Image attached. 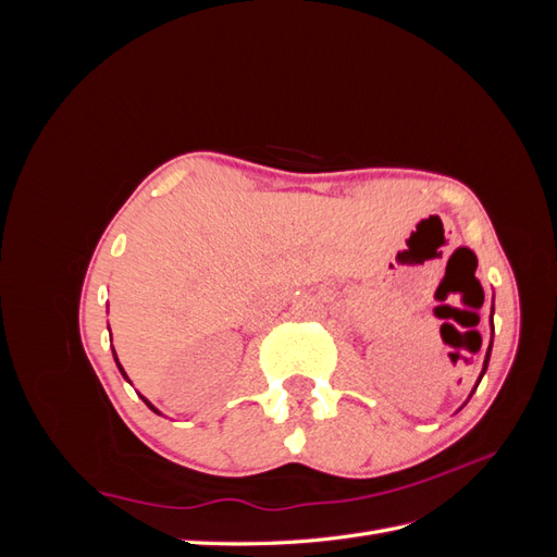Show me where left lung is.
Returning a JSON list of instances; mask_svg holds the SVG:
<instances>
[{
    "label": "left lung",
    "instance_id": "1",
    "mask_svg": "<svg viewBox=\"0 0 557 557\" xmlns=\"http://www.w3.org/2000/svg\"><path fill=\"white\" fill-rule=\"evenodd\" d=\"M487 360H491V348H487V352H485V362H483V374H485V369H487ZM481 374V376H483ZM481 381V379H479Z\"/></svg>",
    "mask_w": 557,
    "mask_h": 557
}]
</instances>
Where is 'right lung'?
Wrapping results in <instances>:
<instances>
[{
    "label": "right lung",
    "mask_w": 557,
    "mask_h": 557,
    "mask_svg": "<svg viewBox=\"0 0 557 557\" xmlns=\"http://www.w3.org/2000/svg\"><path fill=\"white\" fill-rule=\"evenodd\" d=\"M113 356H115V352H113ZM115 362H117V358H115ZM117 369H121V374H123V376H125V379H127V374H125V372H123V367H121V362H117ZM141 399H144V397H141ZM144 401H146V404H148V407H150V409H153V411H156V413H158V409H156V407H153V404H150V401H148V399H144Z\"/></svg>",
    "instance_id": "1"
}]
</instances>
